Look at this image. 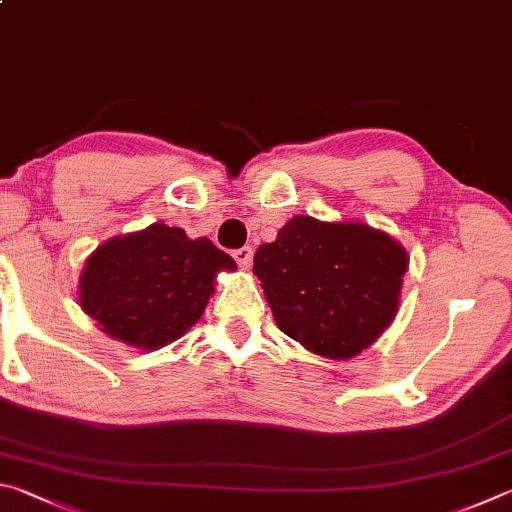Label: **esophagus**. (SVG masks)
Segmentation results:
<instances>
[{
  "label": "esophagus",
  "instance_id": "1",
  "mask_svg": "<svg viewBox=\"0 0 512 512\" xmlns=\"http://www.w3.org/2000/svg\"><path fill=\"white\" fill-rule=\"evenodd\" d=\"M233 258H236V263L242 267V270H247L251 265V258H254V251H251V247H240L233 251Z\"/></svg>",
  "mask_w": 512,
  "mask_h": 512
}]
</instances>
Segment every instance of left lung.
Wrapping results in <instances>:
<instances>
[{"instance_id":"obj_1","label":"left lung","mask_w":512,"mask_h":512,"mask_svg":"<svg viewBox=\"0 0 512 512\" xmlns=\"http://www.w3.org/2000/svg\"><path fill=\"white\" fill-rule=\"evenodd\" d=\"M407 265L389 233L310 215H294L254 256L276 326L330 360L360 355L391 326Z\"/></svg>"}]
</instances>
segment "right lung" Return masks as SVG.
Returning a JSON list of instances; mask_svg holds the SVG:
<instances>
[{"instance_id":"obj_1","label":"right lung","mask_w":512,"mask_h":512,"mask_svg":"<svg viewBox=\"0 0 512 512\" xmlns=\"http://www.w3.org/2000/svg\"><path fill=\"white\" fill-rule=\"evenodd\" d=\"M236 261L209 238L191 240L164 222L105 240L80 274L78 303L105 335L143 351L191 330L220 272Z\"/></svg>"}]
</instances>
